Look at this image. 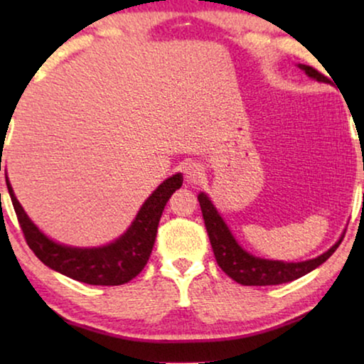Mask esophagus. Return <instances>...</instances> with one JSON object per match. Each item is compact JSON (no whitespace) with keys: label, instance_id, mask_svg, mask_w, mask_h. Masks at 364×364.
<instances>
[{"label":"esophagus","instance_id":"34e87169","mask_svg":"<svg viewBox=\"0 0 364 364\" xmlns=\"http://www.w3.org/2000/svg\"><path fill=\"white\" fill-rule=\"evenodd\" d=\"M202 176H203V168L200 164L187 162L186 167H183V177H186L187 182H191V183L200 182Z\"/></svg>","mask_w":364,"mask_h":364}]
</instances>
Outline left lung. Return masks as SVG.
<instances>
[{
	"label": "left lung",
	"mask_w": 364,
	"mask_h": 364,
	"mask_svg": "<svg viewBox=\"0 0 364 364\" xmlns=\"http://www.w3.org/2000/svg\"><path fill=\"white\" fill-rule=\"evenodd\" d=\"M301 71H305L308 77L315 79L318 82H330L328 77L318 73L315 68L306 66V64H298ZM198 202H200L203 222H205V228L210 238V245L215 255V260L218 267L227 273L232 280H235L240 285L247 287H265V285H280V283H288L296 280L311 270H315L330 258L340 243L343 240V235L340 237L335 245L330 250L321 253L320 257L311 258V260L305 262H282V260H267V258H260L252 255L247 250L238 245L235 237L232 235L230 228L217 208L213 207L210 198L205 192L198 193Z\"/></svg>",
	"instance_id": "1"
}]
</instances>
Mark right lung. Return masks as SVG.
Instances as JSON below:
<instances>
[{
	"mask_svg": "<svg viewBox=\"0 0 364 364\" xmlns=\"http://www.w3.org/2000/svg\"><path fill=\"white\" fill-rule=\"evenodd\" d=\"M182 173H173L172 177L166 178L142 203L131 227L121 237L107 245L87 248L64 245L44 235L24 212L6 177L14 212L34 255L46 267L73 280L104 287L124 285L142 272L152 253L164 207L172 193L182 187Z\"/></svg>",
	"mask_w": 364,
	"mask_h": 364,
	"instance_id": "obj_1",
	"label": "right lung"
}]
</instances>
